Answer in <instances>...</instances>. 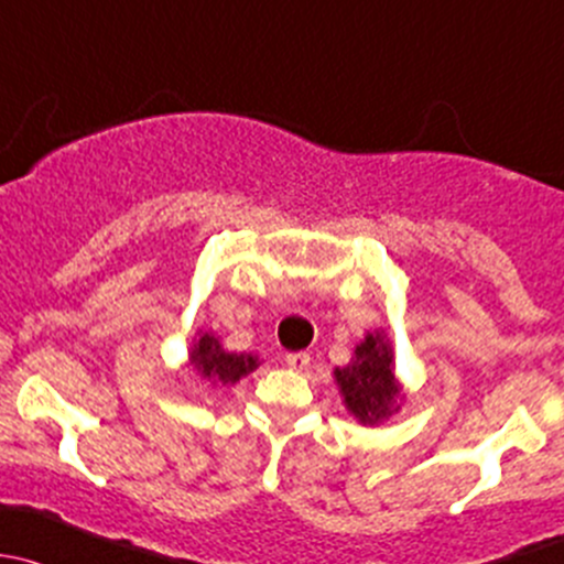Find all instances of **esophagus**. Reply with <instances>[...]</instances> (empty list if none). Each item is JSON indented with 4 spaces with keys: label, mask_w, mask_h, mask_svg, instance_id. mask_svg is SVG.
<instances>
[{
    "label": "esophagus",
    "mask_w": 564,
    "mask_h": 564,
    "mask_svg": "<svg viewBox=\"0 0 564 564\" xmlns=\"http://www.w3.org/2000/svg\"><path fill=\"white\" fill-rule=\"evenodd\" d=\"M284 364H288L290 369H306L310 367V352H288V356H284Z\"/></svg>",
    "instance_id": "1"
}]
</instances>
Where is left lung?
<instances>
[{
	"instance_id": "1",
	"label": "left lung",
	"mask_w": 564,
	"mask_h": 564,
	"mask_svg": "<svg viewBox=\"0 0 564 564\" xmlns=\"http://www.w3.org/2000/svg\"><path fill=\"white\" fill-rule=\"evenodd\" d=\"M334 375L347 410L358 421L377 423L391 415L399 388L393 380V352L380 334H369L356 347V361L345 369H336Z\"/></svg>"
}]
</instances>
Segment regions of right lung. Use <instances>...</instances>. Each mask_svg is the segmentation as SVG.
Instances as JSON below:
<instances>
[{"instance_id":"add662e5","label":"right lung","mask_w":564,"mask_h":564,"mask_svg":"<svg viewBox=\"0 0 564 564\" xmlns=\"http://www.w3.org/2000/svg\"><path fill=\"white\" fill-rule=\"evenodd\" d=\"M193 364L203 377H208V380L236 382V380H241L247 371H252L254 367H258V358L225 352L223 347H219V341L214 339V336L206 334V336H200V341L195 345Z\"/></svg>"}]
</instances>
